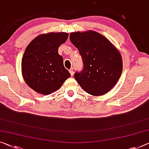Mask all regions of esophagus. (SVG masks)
<instances>
[{
	"mask_svg": "<svg viewBox=\"0 0 149 149\" xmlns=\"http://www.w3.org/2000/svg\"><path fill=\"white\" fill-rule=\"evenodd\" d=\"M69 72H70V75H71V76H73V74H74V71H73L72 68V69L69 70Z\"/></svg>",
	"mask_w": 149,
	"mask_h": 149,
	"instance_id": "34e87169",
	"label": "esophagus"
}]
</instances>
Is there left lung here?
<instances>
[{"instance_id": "obj_1", "label": "left lung", "mask_w": 149, "mask_h": 149, "mask_svg": "<svg viewBox=\"0 0 149 149\" xmlns=\"http://www.w3.org/2000/svg\"><path fill=\"white\" fill-rule=\"evenodd\" d=\"M70 40L82 56L83 68L74 79L88 94L100 96L108 92L118 81L123 70L120 52L110 41L97 32H76Z\"/></svg>"}]
</instances>
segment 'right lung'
<instances>
[{
    "label": "right lung",
    "instance_id": "right-lung-1",
    "mask_svg": "<svg viewBox=\"0 0 149 149\" xmlns=\"http://www.w3.org/2000/svg\"><path fill=\"white\" fill-rule=\"evenodd\" d=\"M68 36L67 33L43 34L27 46L22 58V76L27 85L38 93L50 95L70 77L58 52Z\"/></svg>",
    "mask_w": 149,
    "mask_h": 149
}]
</instances>
